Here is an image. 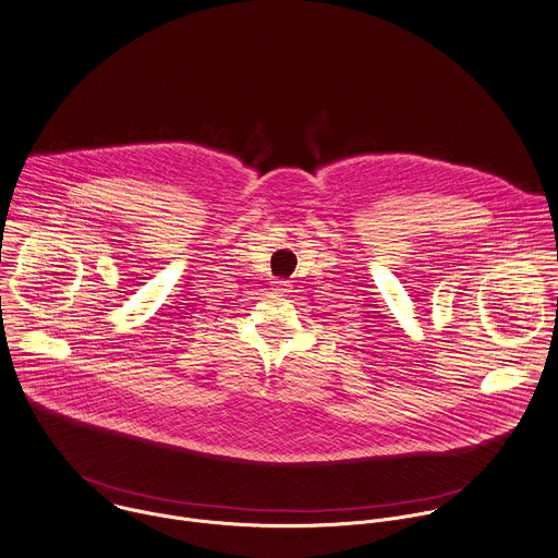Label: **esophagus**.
<instances>
[{
  "label": "esophagus",
  "instance_id": "34e87169",
  "mask_svg": "<svg viewBox=\"0 0 558 558\" xmlns=\"http://www.w3.org/2000/svg\"><path fill=\"white\" fill-rule=\"evenodd\" d=\"M276 284H278V289H276V291H280V293H289V287H291V284H289L287 280H278Z\"/></svg>",
  "mask_w": 558,
  "mask_h": 558
}]
</instances>
